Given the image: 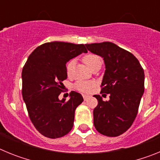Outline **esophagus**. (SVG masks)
Returning <instances> with one entry per match:
<instances>
[{"label":"esophagus","instance_id":"1","mask_svg":"<svg viewBox=\"0 0 160 160\" xmlns=\"http://www.w3.org/2000/svg\"><path fill=\"white\" fill-rule=\"evenodd\" d=\"M82 97L84 98V100H87L89 98V95H87V94H82Z\"/></svg>","mask_w":160,"mask_h":160}]
</instances>
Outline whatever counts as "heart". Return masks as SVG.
<instances>
[{"mask_svg": "<svg viewBox=\"0 0 160 160\" xmlns=\"http://www.w3.org/2000/svg\"><path fill=\"white\" fill-rule=\"evenodd\" d=\"M82 61L85 64L87 65L90 70H93L94 68L101 66L102 59L97 54L94 53H87L82 57ZM73 66H74V60L68 61L66 64V73L68 77H70L72 75L73 70ZM94 87V84L93 82L90 81H84V80H78L73 85V87L80 92L87 93L90 92Z\"/></svg>", "mask_w": 160, "mask_h": 160, "instance_id": "heart-1", "label": "heart"}]
</instances>
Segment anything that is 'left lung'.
I'll return each instance as SVG.
<instances>
[{"instance_id":"1","label":"left lung","mask_w":160,"mask_h":160,"mask_svg":"<svg viewBox=\"0 0 160 160\" xmlns=\"http://www.w3.org/2000/svg\"><path fill=\"white\" fill-rule=\"evenodd\" d=\"M86 46L104 59L106 70L100 93L110 94V100L106 102L100 95H94L98 100L94 110V127L102 135L118 136L131 128L138 114L144 92L143 69L131 52L112 42Z\"/></svg>"}]
</instances>
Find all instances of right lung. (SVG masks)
<instances>
[{"instance_id":"1","label":"right lung","mask_w":160,"mask_h":160,"mask_svg":"<svg viewBox=\"0 0 160 160\" xmlns=\"http://www.w3.org/2000/svg\"><path fill=\"white\" fill-rule=\"evenodd\" d=\"M87 49L83 44L46 42L38 46L22 69V97L29 117L44 136L57 138L71 131L74 112L83 102L81 94L71 91L70 98L58 99L67 78L66 64Z\"/></svg>"}]
</instances>
